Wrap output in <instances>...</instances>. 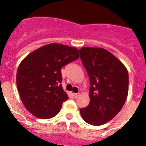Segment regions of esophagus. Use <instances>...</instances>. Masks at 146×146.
<instances>
[{"label":"esophagus","mask_w":146,"mask_h":146,"mask_svg":"<svg viewBox=\"0 0 146 146\" xmlns=\"http://www.w3.org/2000/svg\"><path fill=\"white\" fill-rule=\"evenodd\" d=\"M73 96H74V98H78L79 96H80V94H79V93L73 94Z\"/></svg>","instance_id":"esophagus-1"}]
</instances>
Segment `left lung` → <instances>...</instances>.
I'll use <instances>...</instances> for the list:
<instances>
[{"label":"left lung","mask_w":146,"mask_h":146,"mask_svg":"<svg viewBox=\"0 0 146 146\" xmlns=\"http://www.w3.org/2000/svg\"><path fill=\"white\" fill-rule=\"evenodd\" d=\"M80 52L91 86L89 104L80 109V114L89 124L100 126L112 120L123 106L128 95V71L104 48L84 47Z\"/></svg>","instance_id":"1"}]
</instances>
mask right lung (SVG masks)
<instances>
[{
	"label": "right lung",
	"mask_w": 146,
	"mask_h": 146,
	"mask_svg": "<svg viewBox=\"0 0 146 146\" xmlns=\"http://www.w3.org/2000/svg\"><path fill=\"white\" fill-rule=\"evenodd\" d=\"M79 57L77 48L51 43L22 60L17 73V89L24 106L33 115L49 119L59 113L68 99L60 84V69Z\"/></svg>",
	"instance_id": "add662e5"
}]
</instances>
